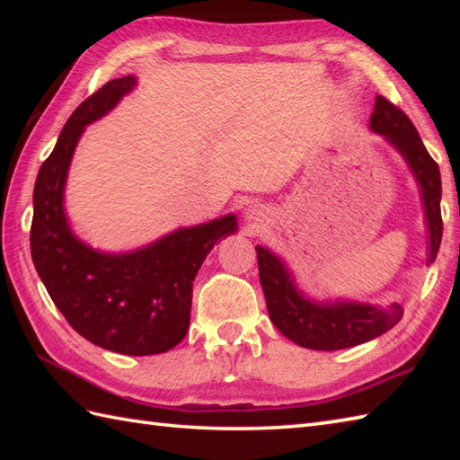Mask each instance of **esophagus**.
Returning <instances> with one entry per match:
<instances>
[{"instance_id":"1","label":"esophagus","mask_w":460,"mask_h":460,"mask_svg":"<svg viewBox=\"0 0 460 460\" xmlns=\"http://www.w3.org/2000/svg\"><path fill=\"white\" fill-rule=\"evenodd\" d=\"M262 208H259V205H251V208H247V211H245V217L249 219V221H261V217H262Z\"/></svg>"}]
</instances>
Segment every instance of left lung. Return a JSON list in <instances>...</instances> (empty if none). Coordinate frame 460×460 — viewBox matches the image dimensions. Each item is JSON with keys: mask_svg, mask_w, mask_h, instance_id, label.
I'll return each mask as SVG.
<instances>
[{"mask_svg": "<svg viewBox=\"0 0 460 460\" xmlns=\"http://www.w3.org/2000/svg\"><path fill=\"white\" fill-rule=\"evenodd\" d=\"M369 128L384 136L403 155L421 190L429 229L427 261L437 259L443 239L441 172L429 155L413 122L403 111L377 96ZM259 279L265 292L269 316L282 334L310 349H344L374 340L392 330L403 316L402 305L381 308L366 302H314L298 290L287 265L275 252L257 247Z\"/></svg>", "mask_w": 460, "mask_h": 460, "instance_id": "obj_1", "label": "left lung"}]
</instances>
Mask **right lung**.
<instances>
[{
  "label": "right lung",
  "instance_id": "1",
  "mask_svg": "<svg viewBox=\"0 0 460 460\" xmlns=\"http://www.w3.org/2000/svg\"><path fill=\"white\" fill-rule=\"evenodd\" d=\"M136 86L132 75L91 94L58 134L33 190L31 257L43 285L83 338L126 356H152L188 334L193 280L215 243L237 231L235 215L181 227L130 252L94 251L68 227L63 193L84 126Z\"/></svg>",
  "mask_w": 460,
  "mask_h": 460
}]
</instances>
